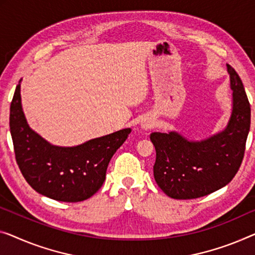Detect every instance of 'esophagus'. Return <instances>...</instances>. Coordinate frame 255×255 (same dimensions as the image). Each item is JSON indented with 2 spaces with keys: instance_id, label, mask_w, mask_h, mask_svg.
Returning <instances> with one entry per match:
<instances>
[{
  "instance_id": "obj_1",
  "label": "esophagus",
  "mask_w": 255,
  "mask_h": 255,
  "mask_svg": "<svg viewBox=\"0 0 255 255\" xmlns=\"http://www.w3.org/2000/svg\"><path fill=\"white\" fill-rule=\"evenodd\" d=\"M154 127V120L152 119V118H144V119L142 120V123H140V129L142 130H150V129H152Z\"/></svg>"
}]
</instances>
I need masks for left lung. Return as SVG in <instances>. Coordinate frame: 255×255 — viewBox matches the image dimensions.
<instances>
[{"instance_id": "1", "label": "left lung", "mask_w": 255, "mask_h": 255, "mask_svg": "<svg viewBox=\"0 0 255 255\" xmlns=\"http://www.w3.org/2000/svg\"><path fill=\"white\" fill-rule=\"evenodd\" d=\"M233 110L226 128L210 137L191 140L177 131L152 132L155 147L153 175L158 187L174 199H195L221 189L236 175L244 158L251 126V106L237 72L227 64Z\"/></svg>"}]
</instances>
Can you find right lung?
Returning a JSON list of instances; mask_svg holds the SVG:
<instances>
[{"instance_id": "right-lung-1", "label": "right lung", "mask_w": 255, "mask_h": 255, "mask_svg": "<svg viewBox=\"0 0 255 255\" xmlns=\"http://www.w3.org/2000/svg\"><path fill=\"white\" fill-rule=\"evenodd\" d=\"M20 81L10 105V132L22 176L36 192L51 199L77 203L90 198L103 185L110 160L131 129L77 146L52 145L28 126L22 112Z\"/></svg>"}]
</instances>
